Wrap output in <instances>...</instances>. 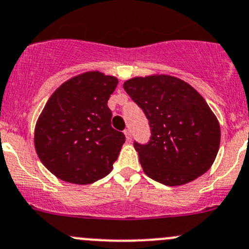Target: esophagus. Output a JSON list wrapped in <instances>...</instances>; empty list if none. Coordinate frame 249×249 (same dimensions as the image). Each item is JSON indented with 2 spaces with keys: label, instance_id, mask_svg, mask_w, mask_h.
Returning <instances> with one entry per match:
<instances>
[{
  "label": "esophagus",
  "instance_id": "esophagus-1",
  "mask_svg": "<svg viewBox=\"0 0 249 249\" xmlns=\"http://www.w3.org/2000/svg\"><path fill=\"white\" fill-rule=\"evenodd\" d=\"M124 134H125V137H126V141L130 142L131 141V131H130L129 129L124 130Z\"/></svg>",
  "mask_w": 249,
  "mask_h": 249
}]
</instances>
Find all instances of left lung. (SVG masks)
<instances>
[{"label": "left lung", "instance_id": "obj_1", "mask_svg": "<svg viewBox=\"0 0 249 249\" xmlns=\"http://www.w3.org/2000/svg\"><path fill=\"white\" fill-rule=\"evenodd\" d=\"M124 90L149 122L148 144L135 143L144 174L166 186H181L203 175L220 146V124L190 84L165 74L135 76Z\"/></svg>", "mask_w": 249, "mask_h": 249}]
</instances>
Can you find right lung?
Listing matches in <instances>:
<instances>
[{
  "mask_svg": "<svg viewBox=\"0 0 249 249\" xmlns=\"http://www.w3.org/2000/svg\"><path fill=\"white\" fill-rule=\"evenodd\" d=\"M118 79L90 71L64 81L46 102L34 132L36 153L60 180L89 185L112 171L125 136L107 103Z\"/></svg>",
  "mask_w": 249,
  "mask_h": 249,
  "instance_id": "obj_1",
  "label": "right lung"
}]
</instances>
